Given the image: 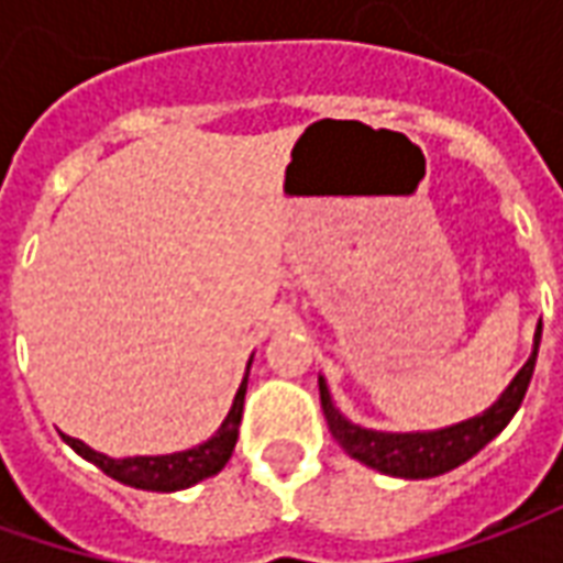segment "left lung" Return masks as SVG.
<instances>
[{
  "label": "left lung",
  "mask_w": 563,
  "mask_h": 563,
  "mask_svg": "<svg viewBox=\"0 0 563 563\" xmlns=\"http://www.w3.org/2000/svg\"><path fill=\"white\" fill-rule=\"evenodd\" d=\"M540 334H543V325H537L533 331V350L528 362L521 365L519 374L512 377L507 389L500 391V398L492 407H485L483 413L471 416V419L434 428V431H374L365 424H355L334 407L329 383L325 377H319V401H322V413H325L331 437L341 443L350 459L362 461L386 476L431 479V476L455 471L464 461H471L479 449L488 446L521 407L525 391L531 386L533 365H537Z\"/></svg>",
  "instance_id": "1"
}]
</instances>
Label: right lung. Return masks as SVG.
<instances>
[{"label":"right lung","mask_w":563,"mask_h":563,"mask_svg":"<svg viewBox=\"0 0 563 563\" xmlns=\"http://www.w3.org/2000/svg\"><path fill=\"white\" fill-rule=\"evenodd\" d=\"M250 365H253V355L246 362L244 379L234 391V401L229 407V413L222 419V424L213 431V434L198 443L192 449H180V452H168V455H129V459H111L104 452H96L92 446H87L84 440H75V437L59 434L66 440L68 446L78 452L80 459H87L90 464H96L99 471L108 473L111 479L123 485H132V488H144V492H180V488H189V485L201 483L208 476H217V473L229 464L234 452V443H238V428H241V413H244V395H246V379H250Z\"/></svg>","instance_id":"right-lung-1"}]
</instances>
